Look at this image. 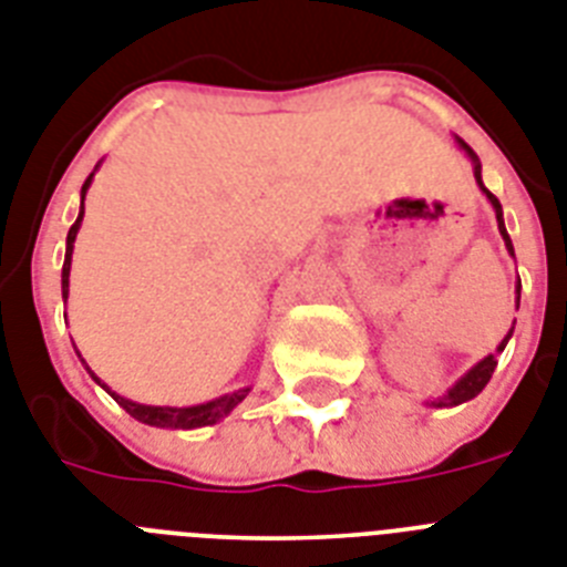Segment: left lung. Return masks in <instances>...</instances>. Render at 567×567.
Segmentation results:
<instances>
[{"mask_svg": "<svg viewBox=\"0 0 567 567\" xmlns=\"http://www.w3.org/2000/svg\"><path fill=\"white\" fill-rule=\"evenodd\" d=\"M455 144H458V150H464V155H467L470 161H473V175H475V184H478V189H482L484 195H487V202L493 204V210H496V221H498V233H502V239H504V247H507V254L511 256H516L513 254V241H511V236H507V227H504V213H502V204H498V198L493 193H489L487 187H484V181H482V161H478V155H475L473 150H470L467 144H464V141H461L458 135H455ZM518 293H522V282L516 285V308H518ZM513 337V326H511V331H507V334H504V340L498 342L496 346V351H493V354H487L484 357V360H478V363L473 365V369H470L467 374H461L458 380H455L453 386L446 389L444 394H441V398H435V401H426V406H435V409H441V406H458V403H467V401H473L475 394L482 392L484 386H487L489 383V378H493V372H496V365H498V354H502L504 351V346H507V340H511Z\"/></svg>", "mask_w": 567, "mask_h": 567, "instance_id": "left-lung-1", "label": "left lung"}]
</instances>
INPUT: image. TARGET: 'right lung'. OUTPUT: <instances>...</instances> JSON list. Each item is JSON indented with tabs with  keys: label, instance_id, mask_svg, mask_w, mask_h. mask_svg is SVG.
<instances>
[{
	"label": "right lung",
	"instance_id": "1",
	"mask_svg": "<svg viewBox=\"0 0 567 567\" xmlns=\"http://www.w3.org/2000/svg\"><path fill=\"white\" fill-rule=\"evenodd\" d=\"M100 166V164H97ZM97 166H94V173H97ZM94 173L85 178L83 189H80V216L78 221L71 225L69 230V239H65V261H63V302L69 299V274H71V254H74V239H78L80 233V225H83V202H85V193H89V187H92V178ZM80 357V351H78ZM83 360V357H80ZM85 365V360H83ZM85 372L92 374V380L97 383V386L106 389L109 394H112L114 401L121 403L126 412H130L135 421L141 423H150V426H161V430H198V426H210V423H218L221 417H227L233 412V409L239 406L241 401L247 398V392L250 389H239V392H230V394H221V398H216V401H207V403H195V406H146V403H135L130 401V398H123V394L112 392V389L103 383V380L97 378V374L85 365Z\"/></svg>",
	"mask_w": 567,
	"mask_h": 567
}]
</instances>
